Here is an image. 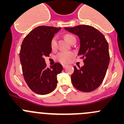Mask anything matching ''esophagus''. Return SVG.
Segmentation results:
<instances>
[{"label":"esophagus","instance_id":"esophagus-1","mask_svg":"<svg viewBox=\"0 0 124 124\" xmlns=\"http://www.w3.org/2000/svg\"><path fill=\"white\" fill-rule=\"evenodd\" d=\"M68 65H63V69H65V68L67 67Z\"/></svg>","mask_w":124,"mask_h":124}]
</instances>
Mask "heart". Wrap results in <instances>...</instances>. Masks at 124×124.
<instances>
[{
    "mask_svg": "<svg viewBox=\"0 0 124 124\" xmlns=\"http://www.w3.org/2000/svg\"><path fill=\"white\" fill-rule=\"evenodd\" d=\"M65 39L67 41L70 43V44L73 42V41L76 40L75 37L72 34H68L65 35ZM51 47L52 50L54 51L57 49V38L56 36H54L52 38L51 41ZM74 56V54L72 52H65V51H62V52H59L56 55V59L60 62L63 63H67L71 61L72 58Z\"/></svg>",
    "mask_w": 124,
    "mask_h": 124,
    "instance_id": "heart-1",
    "label": "heart"
}]
</instances>
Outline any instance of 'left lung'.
I'll use <instances>...</instances> for the list:
<instances>
[{
	"instance_id": "left-lung-1",
	"label": "left lung",
	"mask_w": 124,
	"mask_h": 124,
	"mask_svg": "<svg viewBox=\"0 0 124 124\" xmlns=\"http://www.w3.org/2000/svg\"><path fill=\"white\" fill-rule=\"evenodd\" d=\"M65 30L78 36L80 46L78 55L84 59L83 67L79 66L78 69L73 67L72 84L81 91H94L103 81L110 61L108 41L100 31L89 25L65 28Z\"/></svg>"
}]
</instances>
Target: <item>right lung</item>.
Here are the masks:
<instances>
[{
    "label": "right lung",
    "mask_w": 124,
    "mask_h": 124,
    "mask_svg": "<svg viewBox=\"0 0 124 124\" xmlns=\"http://www.w3.org/2000/svg\"><path fill=\"white\" fill-rule=\"evenodd\" d=\"M61 29L38 26L30 32L22 43L20 59L23 77L29 88L37 94H47L54 91L57 84V75L63 70L57 62L47 68L44 59L52 52L51 39Z\"/></svg>",
    "instance_id": "add662e5"
}]
</instances>
